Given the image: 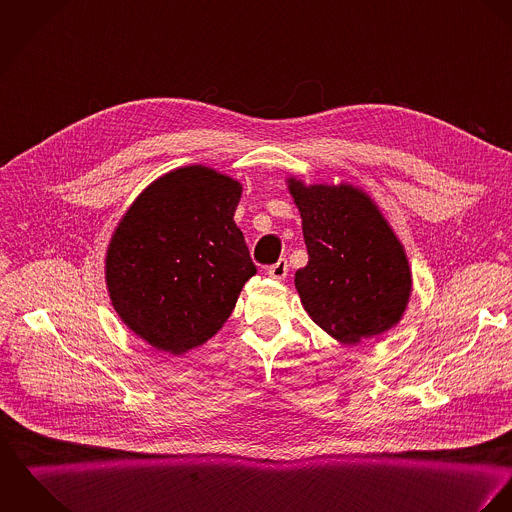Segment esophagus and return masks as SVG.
Instances as JSON below:
<instances>
[{
    "label": "esophagus",
    "mask_w": 512,
    "mask_h": 512,
    "mask_svg": "<svg viewBox=\"0 0 512 512\" xmlns=\"http://www.w3.org/2000/svg\"><path fill=\"white\" fill-rule=\"evenodd\" d=\"M268 276L272 280H284L288 276V260L286 258H280L274 266L268 268Z\"/></svg>",
    "instance_id": "esophagus-1"
}]
</instances>
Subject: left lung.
I'll list each match as a JSON object with an SVG mask.
<instances>
[{
    "label": "left lung",
    "instance_id": "1",
    "mask_svg": "<svg viewBox=\"0 0 512 512\" xmlns=\"http://www.w3.org/2000/svg\"><path fill=\"white\" fill-rule=\"evenodd\" d=\"M288 189L309 254L295 272L309 317L347 345L392 329L406 311L412 272L388 220L347 183L305 185L290 177Z\"/></svg>",
    "mask_w": 512,
    "mask_h": 512
}]
</instances>
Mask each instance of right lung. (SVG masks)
<instances>
[{
	"instance_id": "obj_1",
	"label": "right lung",
	"mask_w": 512,
	"mask_h": 512,
	"mask_svg": "<svg viewBox=\"0 0 512 512\" xmlns=\"http://www.w3.org/2000/svg\"><path fill=\"white\" fill-rule=\"evenodd\" d=\"M242 185L189 165L155 179L118 222L106 286L120 319L157 351L209 341L256 274L234 222Z\"/></svg>"
}]
</instances>
